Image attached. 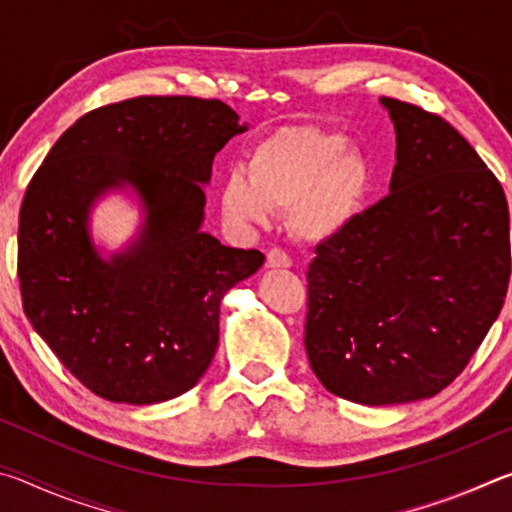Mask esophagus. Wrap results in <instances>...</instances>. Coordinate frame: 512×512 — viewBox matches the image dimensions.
I'll return each instance as SVG.
<instances>
[{
  "label": "esophagus",
  "mask_w": 512,
  "mask_h": 512,
  "mask_svg": "<svg viewBox=\"0 0 512 512\" xmlns=\"http://www.w3.org/2000/svg\"><path fill=\"white\" fill-rule=\"evenodd\" d=\"M266 266L268 268H289L291 257L280 248H271V250H268V255H266Z\"/></svg>",
  "instance_id": "obj_1"
}]
</instances>
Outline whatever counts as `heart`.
Returning <instances> with one entry per match:
<instances>
[{
	"mask_svg": "<svg viewBox=\"0 0 512 512\" xmlns=\"http://www.w3.org/2000/svg\"><path fill=\"white\" fill-rule=\"evenodd\" d=\"M370 187V160L345 135L284 126L253 146L246 173H225L219 205L237 225H266L275 210H289V225L300 241L329 244L357 223Z\"/></svg>",
	"mask_w": 512,
	"mask_h": 512,
	"instance_id": "obj_1",
	"label": "heart"
}]
</instances>
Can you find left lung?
I'll use <instances>...</instances> for the list:
<instances>
[{
    "label": "left lung",
    "mask_w": 512,
    "mask_h": 512,
    "mask_svg": "<svg viewBox=\"0 0 512 512\" xmlns=\"http://www.w3.org/2000/svg\"><path fill=\"white\" fill-rule=\"evenodd\" d=\"M395 128L388 196L320 244L305 348L329 393L386 406L427 400L461 375L504 305L508 203L445 119L379 99Z\"/></svg>",
    "instance_id": "8db88e82"
}]
</instances>
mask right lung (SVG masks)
<instances>
[{
  "instance_id": "add662e5",
  "label": "right lung",
  "mask_w": 512,
  "mask_h": 512,
  "mask_svg": "<svg viewBox=\"0 0 512 512\" xmlns=\"http://www.w3.org/2000/svg\"><path fill=\"white\" fill-rule=\"evenodd\" d=\"M246 131L216 99H128L69 126L29 183L17 230L24 314L103 400H173L212 363L223 296L266 259L203 230L214 155ZM112 193L138 210L119 249L91 228Z\"/></svg>"
}]
</instances>
